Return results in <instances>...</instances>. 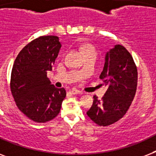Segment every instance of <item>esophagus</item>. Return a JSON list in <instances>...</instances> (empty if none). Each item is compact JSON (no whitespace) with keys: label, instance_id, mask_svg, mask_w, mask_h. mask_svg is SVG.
Wrapping results in <instances>:
<instances>
[{"label":"esophagus","instance_id":"1","mask_svg":"<svg viewBox=\"0 0 156 156\" xmlns=\"http://www.w3.org/2000/svg\"><path fill=\"white\" fill-rule=\"evenodd\" d=\"M71 94H73V95H82L83 92L79 90H77V89H72L70 90Z\"/></svg>","mask_w":156,"mask_h":156}]
</instances>
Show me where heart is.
I'll list each match as a JSON object with an SVG mask.
<instances>
[{
	"instance_id": "1",
	"label": "heart",
	"mask_w": 156,
	"mask_h": 156,
	"mask_svg": "<svg viewBox=\"0 0 156 156\" xmlns=\"http://www.w3.org/2000/svg\"><path fill=\"white\" fill-rule=\"evenodd\" d=\"M83 52L85 53V55H88V54H93L96 56V51L91 45H86L83 47Z\"/></svg>"
}]
</instances>
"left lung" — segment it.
I'll list each match as a JSON object with an SVG mask.
<instances>
[{
    "instance_id": "1",
    "label": "left lung",
    "mask_w": 156,
    "mask_h": 156,
    "mask_svg": "<svg viewBox=\"0 0 156 156\" xmlns=\"http://www.w3.org/2000/svg\"><path fill=\"white\" fill-rule=\"evenodd\" d=\"M100 78L108 90L101 100L94 96L92 106L87 114L98 126H108L125 116L137 90V66L126 48L116 44L107 52Z\"/></svg>"
}]
</instances>
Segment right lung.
Instances as JSON below:
<instances>
[{
	"label": "right lung",
	"instance_id": "1",
	"mask_svg": "<svg viewBox=\"0 0 156 156\" xmlns=\"http://www.w3.org/2000/svg\"><path fill=\"white\" fill-rule=\"evenodd\" d=\"M61 47L57 36H40L26 45L13 63L12 95L18 109L37 123L55 118L66 96V90L55 87L47 77Z\"/></svg>",
	"mask_w": 156,
	"mask_h": 156
}]
</instances>
